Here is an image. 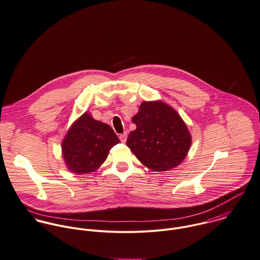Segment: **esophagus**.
Returning <instances> with one entry per match:
<instances>
[{
    "label": "esophagus",
    "mask_w": 260,
    "mask_h": 260,
    "mask_svg": "<svg viewBox=\"0 0 260 260\" xmlns=\"http://www.w3.org/2000/svg\"><path fill=\"white\" fill-rule=\"evenodd\" d=\"M126 139H127V133H123L119 136V140H120L121 143H125Z\"/></svg>",
    "instance_id": "34e87169"
}]
</instances>
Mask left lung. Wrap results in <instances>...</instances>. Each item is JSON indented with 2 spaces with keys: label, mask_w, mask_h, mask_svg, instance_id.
<instances>
[{
  "label": "left lung",
  "mask_w": 260,
  "mask_h": 260,
  "mask_svg": "<svg viewBox=\"0 0 260 260\" xmlns=\"http://www.w3.org/2000/svg\"><path fill=\"white\" fill-rule=\"evenodd\" d=\"M137 128L126 145L137 158L154 172H168L186 156L191 136L176 111L161 101L144 102L132 118Z\"/></svg>",
  "instance_id": "1"
}]
</instances>
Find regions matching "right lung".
<instances>
[{
    "label": "right lung",
    "mask_w": 260,
    "mask_h": 260,
    "mask_svg": "<svg viewBox=\"0 0 260 260\" xmlns=\"http://www.w3.org/2000/svg\"><path fill=\"white\" fill-rule=\"evenodd\" d=\"M118 143V138L109 124L85 113L67 133L61 143L62 157L71 172L92 173L105 162L110 149Z\"/></svg>",
    "instance_id": "1"
}]
</instances>
